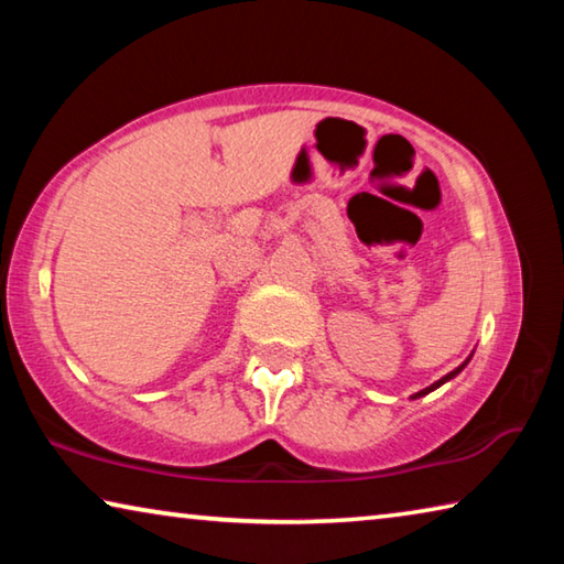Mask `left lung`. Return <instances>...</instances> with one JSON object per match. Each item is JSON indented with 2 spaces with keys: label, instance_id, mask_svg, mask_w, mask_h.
<instances>
[{
  "label": "left lung",
  "instance_id": "1",
  "mask_svg": "<svg viewBox=\"0 0 564 564\" xmlns=\"http://www.w3.org/2000/svg\"><path fill=\"white\" fill-rule=\"evenodd\" d=\"M467 360H470V358H467ZM467 360H465V362H463V366H460V368H455V370H453V373H447V376H445V378H441V380H437V383H433V386H431V388H425V390H420V393H415V395H413V398H420V395H427V393H431V390H435V388H441V386H443V383H445V380H451V378H455V376H457V373H460V370H463V368H465V366H467Z\"/></svg>",
  "mask_w": 564,
  "mask_h": 564
}]
</instances>
